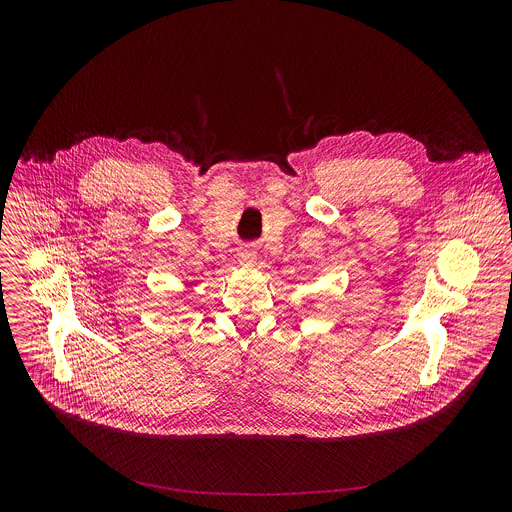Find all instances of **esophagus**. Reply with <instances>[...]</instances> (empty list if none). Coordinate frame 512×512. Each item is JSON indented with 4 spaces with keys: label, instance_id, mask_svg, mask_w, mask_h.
I'll list each match as a JSON object with an SVG mask.
<instances>
[{
    "label": "esophagus",
    "instance_id": "1",
    "mask_svg": "<svg viewBox=\"0 0 512 512\" xmlns=\"http://www.w3.org/2000/svg\"><path fill=\"white\" fill-rule=\"evenodd\" d=\"M237 259H239V263H243V265H253V263H255V259H257V249H253V247L245 245V247H241V249H239Z\"/></svg>",
    "mask_w": 512,
    "mask_h": 512
}]
</instances>
